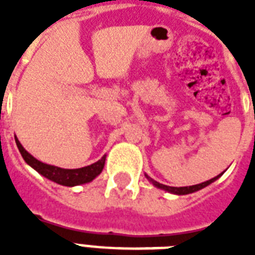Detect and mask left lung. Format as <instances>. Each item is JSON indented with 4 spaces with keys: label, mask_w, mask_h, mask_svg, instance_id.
<instances>
[{
    "label": "left lung",
    "mask_w": 255,
    "mask_h": 255,
    "mask_svg": "<svg viewBox=\"0 0 255 255\" xmlns=\"http://www.w3.org/2000/svg\"><path fill=\"white\" fill-rule=\"evenodd\" d=\"M224 173V172H222ZM221 173V174H222ZM221 174H218V176H216V177L210 178V180H208V181L205 182H201V184H197V185H190V186H180V188H177V186H168V185H164V184H160V182L155 181L153 178H151L148 174H145V177L149 180V181L153 184V185L156 186V188H160V189H164L167 190V192H169V193H173V194H178V196H181V194H189V193H193V192H197V190L202 189V188H205V186H208L209 184H212V182H214L216 180H217L218 177H221Z\"/></svg>",
    "instance_id": "1"
}]
</instances>
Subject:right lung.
Masks as SVG:
<instances>
[{
    "label": "right lung",
    "instance_id": "add662e5",
    "mask_svg": "<svg viewBox=\"0 0 255 255\" xmlns=\"http://www.w3.org/2000/svg\"><path fill=\"white\" fill-rule=\"evenodd\" d=\"M15 143H17V147L19 152H21L23 160L29 164L30 167L34 168L43 177L49 178V180L57 182L59 185L75 186L92 181L98 174L102 173V170L104 168V163H106V155H104L96 163L87 165V167L78 168V169H65V168L54 167V165L42 163V161L37 160L35 157H33L29 152L26 151L25 148L22 147V144L18 141L17 137H15Z\"/></svg>",
    "mask_w": 255,
    "mask_h": 255
}]
</instances>
